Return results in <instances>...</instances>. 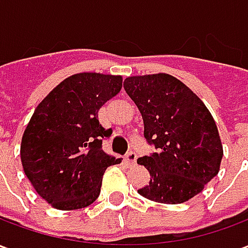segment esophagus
<instances>
[{"label": "esophagus", "mask_w": 248, "mask_h": 248, "mask_svg": "<svg viewBox=\"0 0 248 248\" xmlns=\"http://www.w3.org/2000/svg\"><path fill=\"white\" fill-rule=\"evenodd\" d=\"M126 162H127V165H130V166H134L135 162H137V154L133 153V151L127 153V155H126Z\"/></svg>", "instance_id": "34e87169"}]
</instances>
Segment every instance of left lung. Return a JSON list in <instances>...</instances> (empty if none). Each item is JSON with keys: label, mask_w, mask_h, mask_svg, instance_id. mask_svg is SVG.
<instances>
[{"label": "left lung", "mask_w": 248, "mask_h": 248, "mask_svg": "<svg viewBox=\"0 0 248 248\" xmlns=\"http://www.w3.org/2000/svg\"><path fill=\"white\" fill-rule=\"evenodd\" d=\"M124 87L142 115L145 138L158 149L137 161L150 172L138 192L163 204L187 202L220 169L223 146L213 115L190 87L166 73L127 77Z\"/></svg>", "instance_id": "1"}]
</instances>
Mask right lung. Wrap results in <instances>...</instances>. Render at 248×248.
<instances>
[{
    "mask_svg": "<svg viewBox=\"0 0 248 248\" xmlns=\"http://www.w3.org/2000/svg\"><path fill=\"white\" fill-rule=\"evenodd\" d=\"M122 76L78 73L57 85L35 108L21 140L25 175L51 207L90 206L99 195L106 169L121 159L102 150L111 134L98 110L122 89Z\"/></svg>",
    "mask_w": 248,
    "mask_h": 248,
    "instance_id": "1",
    "label": "right lung"
}]
</instances>
